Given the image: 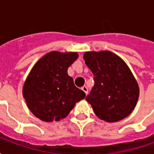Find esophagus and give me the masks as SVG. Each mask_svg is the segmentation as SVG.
<instances>
[{"label": "esophagus", "mask_w": 154, "mask_h": 154, "mask_svg": "<svg viewBox=\"0 0 154 154\" xmlns=\"http://www.w3.org/2000/svg\"><path fill=\"white\" fill-rule=\"evenodd\" d=\"M82 90L84 92H85L86 94L88 93V89H87V87H86V86H83V87H82Z\"/></svg>", "instance_id": "obj_1"}]
</instances>
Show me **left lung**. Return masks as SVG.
Here are the masks:
<instances>
[{"mask_svg": "<svg viewBox=\"0 0 154 154\" xmlns=\"http://www.w3.org/2000/svg\"><path fill=\"white\" fill-rule=\"evenodd\" d=\"M85 63L94 75L95 85L86 100L99 119L117 122L135 108L139 87L128 65L110 51L86 52Z\"/></svg>", "mask_w": 154, "mask_h": 154, "instance_id": "8db88e82", "label": "left lung"}]
</instances>
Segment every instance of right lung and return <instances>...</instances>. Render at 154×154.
<instances>
[{
  "label": "right lung",
  "mask_w": 154,
  "mask_h": 154,
  "mask_svg": "<svg viewBox=\"0 0 154 154\" xmlns=\"http://www.w3.org/2000/svg\"><path fill=\"white\" fill-rule=\"evenodd\" d=\"M78 57L76 52L52 51L34 65L23 86L27 106L37 118L45 122L67 117L77 102L86 97L74 85L67 69Z\"/></svg>",
  "instance_id": "right-lung-1"
}]
</instances>
